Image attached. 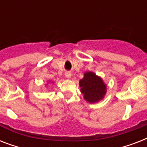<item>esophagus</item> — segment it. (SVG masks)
Instances as JSON below:
<instances>
[{
  "label": "esophagus",
  "instance_id": "obj_1",
  "mask_svg": "<svg viewBox=\"0 0 147 147\" xmlns=\"http://www.w3.org/2000/svg\"><path fill=\"white\" fill-rule=\"evenodd\" d=\"M65 77H66L67 78H70L71 77V73L70 72V71H66L65 72Z\"/></svg>",
  "mask_w": 147,
  "mask_h": 147
}]
</instances>
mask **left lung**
<instances>
[{
  "label": "left lung",
  "instance_id": "1",
  "mask_svg": "<svg viewBox=\"0 0 147 147\" xmlns=\"http://www.w3.org/2000/svg\"><path fill=\"white\" fill-rule=\"evenodd\" d=\"M81 92L84 99L88 103L93 104L102 100L107 93V85L100 76L93 71H86L84 77L79 81Z\"/></svg>",
  "mask_w": 147,
  "mask_h": 147
}]
</instances>
